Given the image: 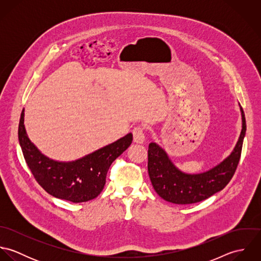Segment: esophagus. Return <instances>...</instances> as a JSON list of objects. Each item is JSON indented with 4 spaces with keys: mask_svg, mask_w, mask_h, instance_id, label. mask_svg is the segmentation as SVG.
I'll list each match as a JSON object with an SVG mask.
<instances>
[{
    "mask_svg": "<svg viewBox=\"0 0 261 261\" xmlns=\"http://www.w3.org/2000/svg\"><path fill=\"white\" fill-rule=\"evenodd\" d=\"M134 141L138 144H142L145 142V127L142 125H137L133 129Z\"/></svg>",
    "mask_w": 261,
    "mask_h": 261,
    "instance_id": "1",
    "label": "esophagus"
}]
</instances>
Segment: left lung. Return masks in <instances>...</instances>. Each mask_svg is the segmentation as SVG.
Returning <instances> with one entry per match:
<instances>
[{
    "label": "left lung",
    "mask_w": 261,
    "mask_h": 261,
    "mask_svg": "<svg viewBox=\"0 0 261 261\" xmlns=\"http://www.w3.org/2000/svg\"><path fill=\"white\" fill-rule=\"evenodd\" d=\"M240 110L242 130L235 148L221 164L208 172L196 175L185 174L173 165L164 149L154 143L149 144V179L154 191L161 198L174 204H193L206 200L226 187L237 169L246 133L245 115L242 108Z\"/></svg>",
    "instance_id": "1"
}]
</instances>
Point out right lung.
Instances as JSON below:
<instances>
[{"label":"right lung","instance_id":"obj_1","mask_svg":"<svg viewBox=\"0 0 261 261\" xmlns=\"http://www.w3.org/2000/svg\"><path fill=\"white\" fill-rule=\"evenodd\" d=\"M18 136L25 161L38 184L53 197L73 203L87 202L101 193L112 162L133 142V135L127 134L75 162H56L42 154L30 142L24 126V110Z\"/></svg>","mask_w":261,"mask_h":261}]
</instances>
